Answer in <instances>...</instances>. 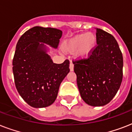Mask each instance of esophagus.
Instances as JSON below:
<instances>
[{
    "instance_id": "34e87169",
    "label": "esophagus",
    "mask_w": 132,
    "mask_h": 132,
    "mask_svg": "<svg viewBox=\"0 0 132 132\" xmlns=\"http://www.w3.org/2000/svg\"><path fill=\"white\" fill-rule=\"evenodd\" d=\"M70 71H73V70H74V65H73V64H72V62H70Z\"/></svg>"
}]
</instances>
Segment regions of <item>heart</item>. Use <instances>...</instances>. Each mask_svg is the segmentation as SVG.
Instances as JSON below:
<instances>
[{"instance_id": "1", "label": "heart", "mask_w": 132, "mask_h": 132, "mask_svg": "<svg viewBox=\"0 0 132 132\" xmlns=\"http://www.w3.org/2000/svg\"><path fill=\"white\" fill-rule=\"evenodd\" d=\"M96 36L91 33L79 34L64 42L62 48L66 52L77 51V57L79 59H86L90 55L95 47Z\"/></svg>"}]
</instances>
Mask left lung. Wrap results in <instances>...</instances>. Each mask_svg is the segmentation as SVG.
<instances>
[{"label":"left lung","instance_id":"obj_1","mask_svg":"<svg viewBox=\"0 0 132 132\" xmlns=\"http://www.w3.org/2000/svg\"><path fill=\"white\" fill-rule=\"evenodd\" d=\"M96 44L87 59L73 61L81 98L91 106L112 101L123 79V55L114 36L96 28Z\"/></svg>","mask_w":132,"mask_h":132}]
</instances>
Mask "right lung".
Instances as JSON below:
<instances>
[{
  "label": "right lung",
  "mask_w": 132,
  "mask_h": 132,
  "mask_svg": "<svg viewBox=\"0 0 132 132\" xmlns=\"http://www.w3.org/2000/svg\"><path fill=\"white\" fill-rule=\"evenodd\" d=\"M62 31L34 27L20 38L13 59V73L18 92L30 106L45 108L55 101L58 90L70 72L69 60L55 64L46 45L57 48Z\"/></svg>",
  "instance_id": "obj_1"
}]
</instances>
